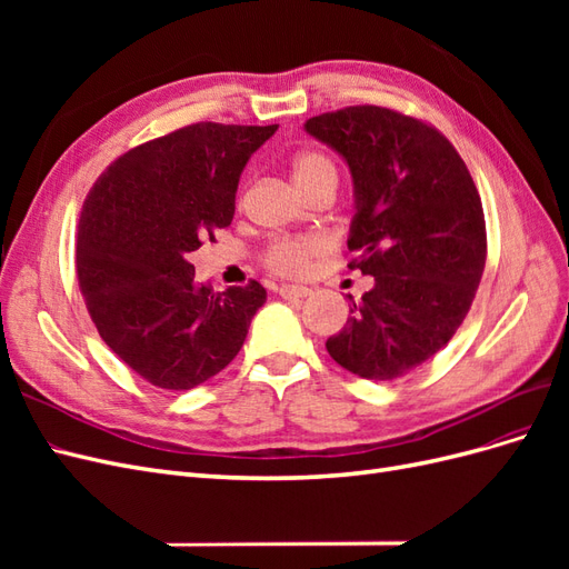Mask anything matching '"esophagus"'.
I'll use <instances>...</instances> for the list:
<instances>
[{
	"instance_id": "obj_1",
	"label": "esophagus",
	"mask_w": 569,
	"mask_h": 569,
	"mask_svg": "<svg viewBox=\"0 0 569 569\" xmlns=\"http://www.w3.org/2000/svg\"><path fill=\"white\" fill-rule=\"evenodd\" d=\"M278 291H280L282 299H303V297L311 295V289L301 287V284H282Z\"/></svg>"
}]
</instances>
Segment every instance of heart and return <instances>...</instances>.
Masks as SVG:
<instances>
[{"label":"heart","instance_id":"1","mask_svg":"<svg viewBox=\"0 0 569 569\" xmlns=\"http://www.w3.org/2000/svg\"><path fill=\"white\" fill-rule=\"evenodd\" d=\"M291 180L299 187V192L313 187L318 182L332 180L337 182V168L335 163L320 151H301L299 157L291 161ZM322 237H287L278 239L268 253L266 263L272 272L287 274V278H297L311 268L313 258L325 251Z\"/></svg>","mask_w":569,"mask_h":569}]
</instances>
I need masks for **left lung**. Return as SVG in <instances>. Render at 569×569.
I'll use <instances>...</instances> for the list:
<instances>
[{
    "label": "left lung",
    "instance_id": "left-lung-1",
    "mask_svg": "<svg viewBox=\"0 0 569 569\" xmlns=\"http://www.w3.org/2000/svg\"><path fill=\"white\" fill-rule=\"evenodd\" d=\"M303 130L349 166V268L375 280L325 347L363 380H396L443 349L470 311L487 261L477 187L441 132L382 107L322 113Z\"/></svg>",
    "mask_w": 569,
    "mask_h": 569
}]
</instances>
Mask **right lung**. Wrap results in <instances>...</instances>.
Returning <instances> with one entry per match:
<instances>
[{"instance_id":"right-lung-1","label":"right lung","mask_w":569,"mask_h":569,"mask_svg":"<svg viewBox=\"0 0 569 569\" xmlns=\"http://www.w3.org/2000/svg\"><path fill=\"white\" fill-rule=\"evenodd\" d=\"M278 126L194 123L113 161L84 199L76 270L107 347L147 382L203 385L230 366L266 303L258 282L213 291L189 256L234 216L251 153Z\"/></svg>"}]
</instances>
